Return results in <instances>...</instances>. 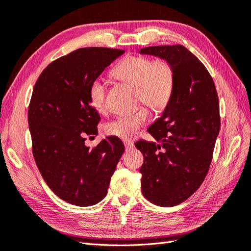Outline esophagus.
<instances>
[{"mask_svg": "<svg viewBox=\"0 0 251 251\" xmlns=\"http://www.w3.org/2000/svg\"><path fill=\"white\" fill-rule=\"evenodd\" d=\"M125 146H126V150H129V149H131V148H133L134 147V145H133V143L132 142H125Z\"/></svg>", "mask_w": 251, "mask_h": 251, "instance_id": "34e87169", "label": "esophagus"}]
</instances>
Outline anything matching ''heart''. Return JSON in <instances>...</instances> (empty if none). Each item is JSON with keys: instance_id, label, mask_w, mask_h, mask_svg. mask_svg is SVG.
<instances>
[{"instance_id": "1", "label": "heart", "mask_w": 251, "mask_h": 251, "mask_svg": "<svg viewBox=\"0 0 251 251\" xmlns=\"http://www.w3.org/2000/svg\"><path fill=\"white\" fill-rule=\"evenodd\" d=\"M114 75L119 79L130 83L137 90V99L153 109H162L170 102L174 90V71L169 62L164 60L153 61L147 57L136 55L129 57L114 69ZM106 85L103 79L97 78L89 89V97L92 106L97 110L105 107ZM149 118L148 110L140 108L133 113L122 115L107 126L106 132L132 140L138 130L146 124Z\"/></svg>"}]
</instances>
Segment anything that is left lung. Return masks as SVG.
I'll return each instance as SVG.
<instances>
[{"instance_id": "1", "label": "left lung", "mask_w": 251, "mask_h": 251, "mask_svg": "<svg viewBox=\"0 0 251 251\" xmlns=\"http://www.w3.org/2000/svg\"><path fill=\"white\" fill-rule=\"evenodd\" d=\"M140 53L164 60L174 71L170 102L148 127L157 143H135L144 155V197L171 207L190 198L207 174L220 129L218 96L204 64L182 45L146 47Z\"/></svg>"}]
</instances>
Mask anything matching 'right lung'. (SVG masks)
Masks as SVG:
<instances>
[{
  "instance_id": "add662e5",
  "label": "right lung",
  "mask_w": 251,
  "mask_h": 251,
  "mask_svg": "<svg viewBox=\"0 0 251 251\" xmlns=\"http://www.w3.org/2000/svg\"><path fill=\"white\" fill-rule=\"evenodd\" d=\"M125 50L79 48L57 59L42 72L33 89L27 122L33 155L48 187L61 200L91 206L106 197L124 143L107 136L97 147L85 145L98 134V111L89 89L105 68Z\"/></svg>"
}]
</instances>
